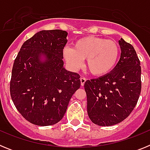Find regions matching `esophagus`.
<instances>
[{"instance_id":"34e87169","label":"esophagus","mask_w":150,"mask_h":150,"mask_svg":"<svg viewBox=\"0 0 150 150\" xmlns=\"http://www.w3.org/2000/svg\"><path fill=\"white\" fill-rule=\"evenodd\" d=\"M86 79L84 77H81L80 78V83H81V86H83L85 84V83H86Z\"/></svg>"}]
</instances>
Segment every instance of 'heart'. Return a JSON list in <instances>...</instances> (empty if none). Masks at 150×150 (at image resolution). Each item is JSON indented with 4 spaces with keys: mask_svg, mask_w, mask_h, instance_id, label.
<instances>
[{
    "mask_svg": "<svg viewBox=\"0 0 150 150\" xmlns=\"http://www.w3.org/2000/svg\"><path fill=\"white\" fill-rule=\"evenodd\" d=\"M120 47L116 42L98 37H85L74 43V49L63 50L64 60L73 70H77L86 59V67L92 75L101 76L113 70L119 59Z\"/></svg>",
    "mask_w": 150,
    "mask_h": 150,
    "instance_id": "b5f03b06",
    "label": "heart"
}]
</instances>
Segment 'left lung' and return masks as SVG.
<instances>
[{"mask_svg": "<svg viewBox=\"0 0 150 150\" xmlns=\"http://www.w3.org/2000/svg\"><path fill=\"white\" fill-rule=\"evenodd\" d=\"M119 44L121 56L113 70L84 84L88 117L100 126H111L126 119L141 91V67L136 51L122 38Z\"/></svg>", "mask_w": 150, "mask_h": 150, "instance_id": "1", "label": "left lung"}]
</instances>
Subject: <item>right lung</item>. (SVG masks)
Here are the masks:
<instances>
[{
  "label": "right lung",
  "instance_id": "right-lung-1",
  "mask_svg": "<svg viewBox=\"0 0 150 150\" xmlns=\"http://www.w3.org/2000/svg\"><path fill=\"white\" fill-rule=\"evenodd\" d=\"M65 30H43L22 44L14 61L10 95L26 120L40 126L59 122L80 87L79 75L64 67Z\"/></svg>",
  "mask_w": 150,
  "mask_h": 150
}]
</instances>
